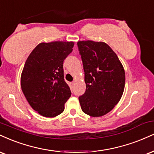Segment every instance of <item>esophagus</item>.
<instances>
[{"instance_id": "34e87169", "label": "esophagus", "mask_w": 154, "mask_h": 154, "mask_svg": "<svg viewBox=\"0 0 154 154\" xmlns=\"http://www.w3.org/2000/svg\"><path fill=\"white\" fill-rule=\"evenodd\" d=\"M74 85H75V82H72L69 83V87H70V88H71V89L74 88Z\"/></svg>"}]
</instances>
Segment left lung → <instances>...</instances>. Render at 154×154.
Listing matches in <instances>:
<instances>
[{
  "mask_svg": "<svg viewBox=\"0 0 154 154\" xmlns=\"http://www.w3.org/2000/svg\"><path fill=\"white\" fill-rule=\"evenodd\" d=\"M85 72L86 90L79 97L83 112L100 117L112 110L123 93V66L112 49L104 42H77Z\"/></svg>",
  "mask_w": 154,
  "mask_h": 154,
  "instance_id": "1",
  "label": "left lung"
}]
</instances>
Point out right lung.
<instances>
[{"instance_id": "obj_1", "label": "right lung", "mask_w": 154, "mask_h": 154, "mask_svg": "<svg viewBox=\"0 0 154 154\" xmlns=\"http://www.w3.org/2000/svg\"><path fill=\"white\" fill-rule=\"evenodd\" d=\"M73 47L72 42L41 43L24 64L22 91L31 107L44 117L53 118L62 113L71 96L64 79L63 62Z\"/></svg>"}]
</instances>
